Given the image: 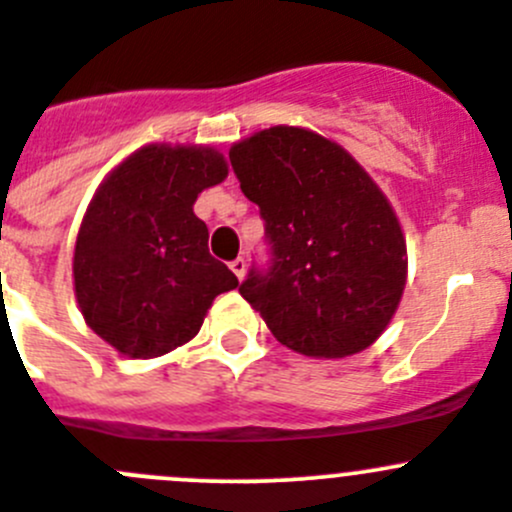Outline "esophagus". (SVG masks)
Instances as JSON below:
<instances>
[{
  "mask_svg": "<svg viewBox=\"0 0 512 512\" xmlns=\"http://www.w3.org/2000/svg\"><path fill=\"white\" fill-rule=\"evenodd\" d=\"M231 271L236 273V278H239V281H244V276H246V261L244 258H234V261H231Z\"/></svg>",
  "mask_w": 512,
  "mask_h": 512,
  "instance_id": "1",
  "label": "esophagus"
}]
</instances>
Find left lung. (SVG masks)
Masks as SVG:
<instances>
[{"label":"left lung","mask_w":512,"mask_h":512,"mask_svg":"<svg viewBox=\"0 0 512 512\" xmlns=\"http://www.w3.org/2000/svg\"><path fill=\"white\" fill-rule=\"evenodd\" d=\"M241 191L266 221L273 266L239 293L268 331L311 358L366 351L396 316L408 278L401 221L333 139L278 124L229 149Z\"/></svg>","instance_id":"1"}]
</instances>
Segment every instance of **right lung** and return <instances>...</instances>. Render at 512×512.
I'll return each instance as SVG.
<instances>
[{
	"label": "right lung",
	"mask_w": 512,
	"mask_h": 512,
	"mask_svg": "<svg viewBox=\"0 0 512 512\" xmlns=\"http://www.w3.org/2000/svg\"><path fill=\"white\" fill-rule=\"evenodd\" d=\"M229 176L201 144H146L109 171L74 244V296L86 326L129 358H156L199 333L219 293L239 278L209 254L194 214L204 189Z\"/></svg>",
	"instance_id": "1"
}]
</instances>
